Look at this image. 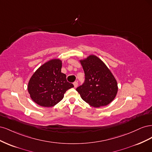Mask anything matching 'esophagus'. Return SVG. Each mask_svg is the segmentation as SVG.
Wrapping results in <instances>:
<instances>
[{"instance_id": "esophagus-1", "label": "esophagus", "mask_w": 152, "mask_h": 152, "mask_svg": "<svg viewBox=\"0 0 152 152\" xmlns=\"http://www.w3.org/2000/svg\"><path fill=\"white\" fill-rule=\"evenodd\" d=\"M73 86H74V87H77L78 86V82H73Z\"/></svg>"}]
</instances>
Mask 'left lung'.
Wrapping results in <instances>:
<instances>
[{
  "label": "left lung",
  "mask_w": 152,
  "mask_h": 152,
  "mask_svg": "<svg viewBox=\"0 0 152 152\" xmlns=\"http://www.w3.org/2000/svg\"><path fill=\"white\" fill-rule=\"evenodd\" d=\"M80 63L85 73V82L76 90L82 99L95 108L110 104L118 91L117 82L110 69L93 54L80 59Z\"/></svg>",
  "instance_id": "obj_1"
}]
</instances>
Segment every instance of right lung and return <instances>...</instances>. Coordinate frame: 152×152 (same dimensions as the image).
<instances>
[{
  "mask_svg": "<svg viewBox=\"0 0 152 152\" xmlns=\"http://www.w3.org/2000/svg\"><path fill=\"white\" fill-rule=\"evenodd\" d=\"M61 67V59H51L34 73L27 88L35 103L43 107H52L62 100L68 89L73 87L67 82Z\"/></svg>",
  "mask_w": 152,
  "mask_h": 152,
  "instance_id": "obj_1",
  "label": "right lung"
}]
</instances>
